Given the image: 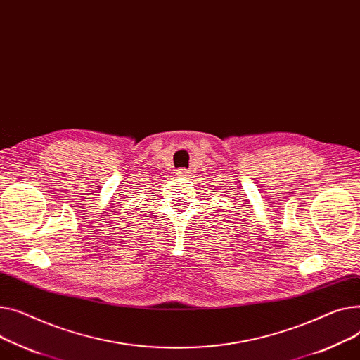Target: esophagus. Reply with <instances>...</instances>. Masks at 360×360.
Returning <instances> with one entry per match:
<instances>
[{"mask_svg":"<svg viewBox=\"0 0 360 360\" xmlns=\"http://www.w3.org/2000/svg\"><path fill=\"white\" fill-rule=\"evenodd\" d=\"M176 174H177L179 177H184V176H187V170H184V168H179Z\"/></svg>","mask_w":360,"mask_h":360,"instance_id":"esophagus-1","label":"esophagus"}]
</instances>
